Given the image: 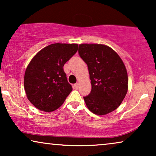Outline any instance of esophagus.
Segmentation results:
<instances>
[{"label":"esophagus","mask_w":156,"mask_h":156,"mask_svg":"<svg viewBox=\"0 0 156 156\" xmlns=\"http://www.w3.org/2000/svg\"><path fill=\"white\" fill-rule=\"evenodd\" d=\"M78 87H79V84L76 83V84H74V88L75 89H78Z\"/></svg>","instance_id":"34e87169"}]
</instances>
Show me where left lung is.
<instances>
[{
  "instance_id": "left-lung-1",
  "label": "left lung",
  "mask_w": 156,
  "mask_h": 156,
  "mask_svg": "<svg viewBox=\"0 0 156 156\" xmlns=\"http://www.w3.org/2000/svg\"><path fill=\"white\" fill-rule=\"evenodd\" d=\"M78 52L87 65L91 80V90L84 97L87 108L97 115L116 109L128 91V74L122 59L104 44H80Z\"/></svg>"
}]
</instances>
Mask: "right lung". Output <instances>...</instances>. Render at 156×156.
Segmentation results:
<instances>
[{
  "mask_svg": "<svg viewBox=\"0 0 156 156\" xmlns=\"http://www.w3.org/2000/svg\"><path fill=\"white\" fill-rule=\"evenodd\" d=\"M77 50V44L55 43L32 59L25 70L24 87L27 99L38 109L56 110L72 91L63 67Z\"/></svg>",
  "mask_w": 156,
  "mask_h": 156,
  "instance_id": "obj_1",
  "label": "right lung"
}]
</instances>
